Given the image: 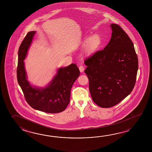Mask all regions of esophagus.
Listing matches in <instances>:
<instances>
[{
  "label": "esophagus",
  "mask_w": 152,
  "mask_h": 152,
  "mask_svg": "<svg viewBox=\"0 0 152 152\" xmlns=\"http://www.w3.org/2000/svg\"><path fill=\"white\" fill-rule=\"evenodd\" d=\"M79 70H80V72H84V67L83 65H80V66H79Z\"/></svg>",
  "instance_id": "obj_1"
}]
</instances>
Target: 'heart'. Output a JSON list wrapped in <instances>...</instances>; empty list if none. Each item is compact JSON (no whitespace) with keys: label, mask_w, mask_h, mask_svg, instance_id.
I'll return each instance as SVG.
<instances>
[{"label":"heart","mask_w":152,"mask_h":152,"mask_svg":"<svg viewBox=\"0 0 152 152\" xmlns=\"http://www.w3.org/2000/svg\"><path fill=\"white\" fill-rule=\"evenodd\" d=\"M102 39L99 36L94 35L91 37H86L84 40V45L86 46L88 52H94L100 47Z\"/></svg>","instance_id":"obj_1"}]
</instances>
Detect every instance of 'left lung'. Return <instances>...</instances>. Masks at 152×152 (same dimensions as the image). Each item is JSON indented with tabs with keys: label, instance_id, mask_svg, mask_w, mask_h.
Returning <instances> with one entry per match:
<instances>
[{
	"label": "left lung",
	"instance_id": "left-lung-1",
	"mask_svg": "<svg viewBox=\"0 0 152 152\" xmlns=\"http://www.w3.org/2000/svg\"><path fill=\"white\" fill-rule=\"evenodd\" d=\"M111 27L110 42L84 61L92 100L104 108L116 105L132 92L139 67L129 36L118 24H111Z\"/></svg>",
	"mask_w": 152,
	"mask_h": 152
}]
</instances>
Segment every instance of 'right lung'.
Here are the masks:
<instances>
[{"instance_id": "1", "label": "right lung", "mask_w": 152, "mask_h": 152, "mask_svg": "<svg viewBox=\"0 0 152 152\" xmlns=\"http://www.w3.org/2000/svg\"><path fill=\"white\" fill-rule=\"evenodd\" d=\"M35 31L28 32L20 45L17 68V81L26 101L33 109L47 113H59L64 111L70 102L73 84L80 75L75 64L58 69L52 83L45 88L32 87L26 80L24 65L26 53Z\"/></svg>"}]
</instances>
